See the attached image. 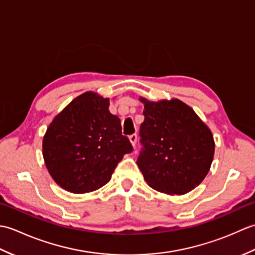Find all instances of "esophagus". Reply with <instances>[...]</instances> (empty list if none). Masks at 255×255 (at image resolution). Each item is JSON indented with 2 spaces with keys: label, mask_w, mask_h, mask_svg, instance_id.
<instances>
[{
  "label": "esophagus",
  "mask_w": 255,
  "mask_h": 255,
  "mask_svg": "<svg viewBox=\"0 0 255 255\" xmlns=\"http://www.w3.org/2000/svg\"><path fill=\"white\" fill-rule=\"evenodd\" d=\"M137 134L136 133H133V134H131L130 137H129V141H130V143L132 144V147H134V145H136V143H137Z\"/></svg>",
  "instance_id": "1"
}]
</instances>
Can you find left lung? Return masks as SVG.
Instances as JSON below:
<instances>
[{
	"label": "left lung",
	"mask_w": 255,
	"mask_h": 255,
	"mask_svg": "<svg viewBox=\"0 0 255 255\" xmlns=\"http://www.w3.org/2000/svg\"><path fill=\"white\" fill-rule=\"evenodd\" d=\"M140 126L143 149L137 164L150 187L183 195L197 187L210 170L215 141L209 127L191 106L177 100L149 101Z\"/></svg>",
	"instance_id": "1"
}]
</instances>
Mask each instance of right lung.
Listing matches in <instances>:
<instances>
[{
  "label": "right lung",
  "mask_w": 255,
  "mask_h": 255,
  "mask_svg": "<svg viewBox=\"0 0 255 255\" xmlns=\"http://www.w3.org/2000/svg\"><path fill=\"white\" fill-rule=\"evenodd\" d=\"M110 99L88 91L55 116L42 139V156L59 186L73 194L94 192L111 181L124 155L132 151L122 134Z\"/></svg>",
  "instance_id": "obj_1"
}]
</instances>
